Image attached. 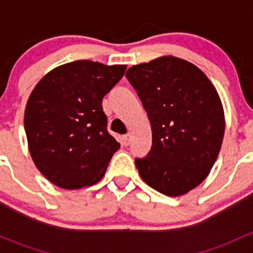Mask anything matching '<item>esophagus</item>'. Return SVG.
<instances>
[{
  "instance_id": "1",
  "label": "esophagus",
  "mask_w": 253,
  "mask_h": 253,
  "mask_svg": "<svg viewBox=\"0 0 253 253\" xmlns=\"http://www.w3.org/2000/svg\"><path fill=\"white\" fill-rule=\"evenodd\" d=\"M131 138H132L131 134H126V136L122 137V144H124V145H128L129 142H131Z\"/></svg>"
}]
</instances>
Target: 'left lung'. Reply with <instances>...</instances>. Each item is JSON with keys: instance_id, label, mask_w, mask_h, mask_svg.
Segmentation results:
<instances>
[{"instance_id": "left-lung-1", "label": "left lung", "mask_w": 253, "mask_h": 253, "mask_svg": "<svg viewBox=\"0 0 253 253\" xmlns=\"http://www.w3.org/2000/svg\"><path fill=\"white\" fill-rule=\"evenodd\" d=\"M152 126L149 154L136 159L142 180L169 197L186 195L211 172L223 143L220 96L193 63L160 56L126 72Z\"/></svg>"}]
</instances>
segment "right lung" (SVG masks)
Segmentation results:
<instances>
[{
	"mask_svg": "<svg viewBox=\"0 0 253 253\" xmlns=\"http://www.w3.org/2000/svg\"><path fill=\"white\" fill-rule=\"evenodd\" d=\"M126 68L78 60L51 70L34 86L24 111L28 148L53 185L78 190L105 175L120 143L106 131L103 98Z\"/></svg>",
	"mask_w": 253,
	"mask_h": 253,
	"instance_id": "obj_1",
	"label": "right lung"
}]
</instances>
